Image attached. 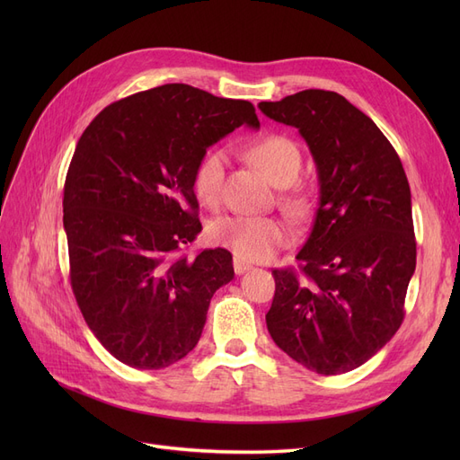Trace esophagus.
Instances as JSON below:
<instances>
[{
    "instance_id": "34e87169",
    "label": "esophagus",
    "mask_w": 460,
    "mask_h": 460,
    "mask_svg": "<svg viewBox=\"0 0 460 460\" xmlns=\"http://www.w3.org/2000/svg\"><path fill=\"white\" fill-rule=\"evenodd\" d=\"M252 269H253L252 262H247V261H243L240 257H234V270H235V274H243V272H249Z\"/></svg>"
}]
</instances>
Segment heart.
I'll list each match as a JSON object with an SVG mask.
<instances>
[{
	"label": "heart",
	"instance_id": "b5f03b06",
	"mask_svg": "<svg viewBox=\"0 0 460 460\" xmlns=\"http://www.w3.org/2000/svg\"><path fill=\"white\" fill-rule=\"evenodd\" d=\"M252 161L270 184L284 188L297 178L301 171V151L294 140L282 134H269L261 140L249 144L245 149ZM226 171V153L213 149L203 155L193 172V191L207 207H217L222 193ZM288 211L294 217L309 213L311 198L305 190H291L284 196ZM208 235L217 245L243 261H267L278 249L289 242V230L282 220L272 217L228 215L215 220Z\"/></svg>",
	"mask_w": 460,
	"mask_h": 460
}]
</instances>
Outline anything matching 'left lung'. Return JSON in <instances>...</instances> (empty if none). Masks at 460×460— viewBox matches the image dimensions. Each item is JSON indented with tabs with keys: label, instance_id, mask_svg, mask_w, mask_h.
<instances>
[{
	"label": "left lung",
	"instance_id": "obj_1",
	"mask_svg": "<svg viewBox=\"0 0 460 460\" xmlns=\"http://www.w3.org/2000/svg\"><path fill=\"white\" fill-rule=\"evenodd\" d=\"M259 109L299 130L318 174L313 230L296 257L301 270H272L269 333L305 368L349 372L405 316L416 267L407 174L374 120L336 92L303 90Z\"/></svg>",
	"mask_w": 460,
	"mask_h": 460
}]
</instances>
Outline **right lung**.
Returning <instances> with one entry per match:
<instances>
[{"instance_id": "right-lung-1", "label": "right lung", "mask_w": 460, "mask_h": 460, "mask_svg": "<svg viewBox=\"0 0 460 460\" xmlns=\"http://www.w3.org/2000/svg\"><path fill=\"white\" fill-rule=\"evenodd\" d=\"M255 107L188 84L111 103L80 136L63 193L71 286L88 328L120 363L166 368L198 345L215 291L234 278L222 247L196 240L193 172Z\"/></svg>"}]
</instances>
